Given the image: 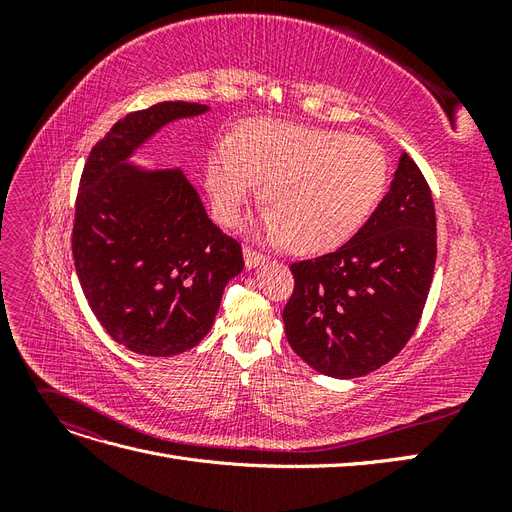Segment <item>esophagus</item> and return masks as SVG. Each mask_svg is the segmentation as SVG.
Listing matches in <instances>:
<instances>
[{"label": "esophagus", "instance_id": "34e87169", "mask_svg": "<svg viewBox=\"0 0 512 512\" xmlns=\"http://www.w3.org/2000/svg\"><path fill=\"white\" fill-rule=\"evenodd\" d=\"M243 260H245V267H247V269H256V267H260V265H265L267 256L256 252V250H252V247H243Z\"/></svg>", "mask_w": 512, "mask_h": 512}]
</instances>
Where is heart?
Returning a JSON list of instances; mask_svg holds the SVG:
<instances>
[{"instance_id": "b5f03b06", "label": "heart", "mask_w": 512, "mask_h": 512, "mask_svg": "<svg viewBox=\"0 0 512 512\" xmlns=\"http://www.w3.org/2000/svg\"><path fill=\"white\" fill-rule=\"evenodd\" d=\"M389 181L380 145L342 130L250 121L232 147L218 145L205 188L222 224H235L262 185L267 211L258 222L271 243L299 254L337 250L363 228Z\"/></svg>"}]
</instances>
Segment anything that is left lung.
<instances>
[{
    "label": "left lung",
    "instance_id": "1",
    "mask_svg": "<svg viewBox=\"0 0 512 512\" xmlns=\"http://www.w3.org/2000/svg\"><path fill=\"white\" fill-rule=\"evenodd\" d=\"M436 241L429 185L401 151L391 188L363 228L339 250L290 267L294 292L282 316L290 348L339 380L389 363L421 320Z\"/></svg>",
    "mask_w": 512,
    "mask_h": 512
}]
</instances>
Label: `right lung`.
I'll use <instances>...</instances> for the list:
<instances>
[{"instance_id":"right-lung-1","label":"right lung","mask_w":512,"mask_h":512,"mask_svg":"<svg viewBox=\"0 0 512 512\" xmlns=\"http://www.w3.org/2000/svg\"><path fill=\"white\" fill-rule=\"evenodd\" d=\"M211 106L160 102L130 113L91 149L76 196L72 254L85 299L117 344L145 356L194 348L224 286L243 271L241 245L222 235L179 168L132 158L173 121Z\"/></svg>"}]
</instances>
